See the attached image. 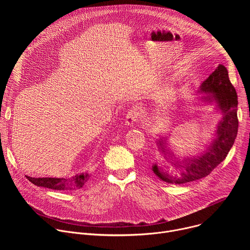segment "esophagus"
I'll use <instances>...</instances> for the list:
<instances>
[{
    "instance_id": "1",
    "label": "esophagus",
    "mask_w": 250,
    "mask_h": 250,
    "mask_svg": "<svg viewBox=\"0 0 250 250\" xmlns=\"http://www.w3.org/2000/svg\"><path fill=\"white\" fill-rule=\"evenodd\" d=\"M138 122V113L135 109H132L130 111H128V113L126 114L125 117V125L132 126L134 124H136Z\"/></svg>"
}]
</instances>
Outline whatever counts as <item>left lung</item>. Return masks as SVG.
Listing matches in <instances>:
<instances>
[{
    "label": "left lung",
    "instance_id": "8db88e82",
    "mask_svg": "<svg viewBox=\"0 0 250 250\" xmlns=\"http://www.w3.org/2000/svg\"><path fill=\"white\" fill-rule=\"evenodd\" d=\"M199 102L213 104L222 118L216 127L215 137L206 146L200 154L180 159L176 157L168 147L166 136L155 138L156 145L165 161L175 168L178 175H172L167 170L168 165L161 162L153 163L152 171L160 180L168 184H184L196 181L208 176L221 162L225 160L232 147L237 135V95L229 81V72L224 65L218 68L201 84L197 92Z\"/></svg>",
    "mask_w": 250,
    "mask_h": 250
}]
</instances>
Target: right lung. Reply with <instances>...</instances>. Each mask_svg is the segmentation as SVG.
<instances>
[{
	"label": "right lung",
	"instance_id": "add662e5",
	"mask_svg": "<svg viewBox=\"0 0 250 250\" xmlns=\"http://www.w3.org/2000/svg\"><path fill=\"white\" fill-rule=\"evenodd\" d=\"M90 174L88 172H83L76 174L72 178H32L27 177V179L34 185L39 187L53 189V190H75L83 187V185L88 181Z\"/></svg>",
	"mask_w": 250,
	"mask_h": 250
}]
</instances>
